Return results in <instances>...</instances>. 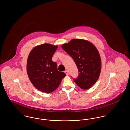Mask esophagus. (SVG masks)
I'll list each match as a JSON object with an SVG mask.
<instances>
[{"instance_id":"esophagus-1","label":"esophagus","mask_w":130,"mask_h":130,"mask_svg":"<svg viewBox=\"0 0 130 130\" xmlns=\"http://www.w3.org/2000/svg\"><path fill=\"white\" fill-rule=\"evenodd\" d=\"M65 73L66 74V75H69V72H68V70H66V71H65Z\"/></svg>"}]
</instances>
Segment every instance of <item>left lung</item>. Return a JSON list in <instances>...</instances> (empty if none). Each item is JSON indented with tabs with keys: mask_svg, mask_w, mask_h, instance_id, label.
Here are the masks:
<instances>
[{
	"mask_svg": "<svg viewBox=\"0 0 130 130\" xmlns=\"http://www.w3.org/2000/svg\"><path fill=\"white\" fill-rule=\"evenodd\" d=\"M62 49L74 59L78 70L79 75L74 82L82 89L87 90L98 81L101 70L99 52L89 41L73 39L64 44Z\"/></svg>",
	"mask_w": 130,
	"mask_h": 130,
	"instance_id": "left-lung-1",
	"label": "left lung"
}]
</instances>
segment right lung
<instances>
[{
  "mask_svg": "<svg viewBox=\"0 0 130 130\" xmlns=\"http://www.w3.org/2000/svg\"><path fill=\"white\" fill-rule=\"evenodd\" d=\"M57 46L48 43L38 45L31 50L27 62V72L32 85L38 90L50 93L60 85L66 74L57 70L52 58Z\"/></svg>",
  "mask_w": 130,
  "mask_h": 130,
  "instance_id": "right-lung-1",
  "label": "right lung"
}]
</instances>
